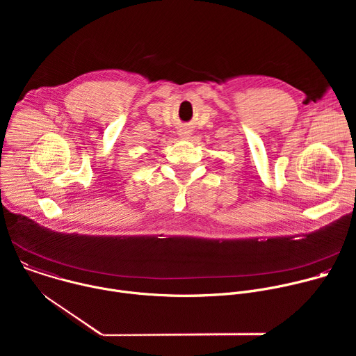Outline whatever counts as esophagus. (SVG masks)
<instances>
[{
	"mask_svg": "<svg viewBox=\"0 0 356 356\" xmlns=\"http://www.w3.org/2000/svg\"><path fill=\"white\" fill-rule=\"evenodd\" d=\"M181 135H183V136H187V135H188V134H181Z\"/></svg>",
	"mask_w": 356,
	"mask_h": 356,
	"instance_id": "obj_1",
	"label": "esophagus"
}]
</instances>
